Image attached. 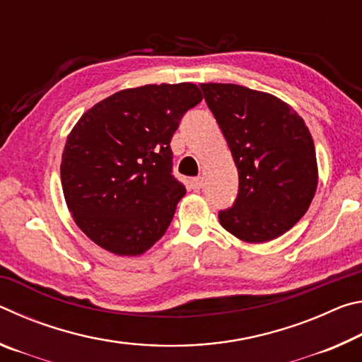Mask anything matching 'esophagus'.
Segmentation results:
<instances>
[{
    "label": "esophagus",
    "instance_id": "esophagus-1",
    "mask_svg": "<svg viewBox=\"0 0 362 362\" xmlns=\"http://www.w3.org/2000/svg\"><path fill=\"white\" fill-rule=\"evenodd\" d=\"M189 187H192L193 192H199V189L203 188V180H201V177H198V179H193L192 183H189Z\"/></svg>",
    "mask_w": 362,
    "mask_h": 362
}]
</instances>
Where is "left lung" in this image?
Returning <instances> with one entry per match:
<instances>
[{
	"mask_svg": "<svg viewBox=\"0 0 362 362\" xmlns=\"http://www.w3.org/2000/svg\"><path fill=\"white\" fill-rule=\"evenodd\" d=\"M240 175L238 196L220 225L246 243L284 235L305 216L317 187L308 127L272 94L238 84H199Z\"/></svg>",
	"mask_w": 362,
	"mask_h": 362,
	"instance_id": "obj_1",
	"label": "left lung"
}]
</instances>
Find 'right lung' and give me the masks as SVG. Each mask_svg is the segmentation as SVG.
<instances>
[{"instance_id": "add662e5", "label": "right lung", "mask_w": 362, "mask_h": 362, "mask_svg": "<svg viewBox=\"0 0 362 362\" xmlns=\"http://www.w3.org/2000/svg\"><path fill=\"white\" fill-rule=\"evenodd\" d=\"M203 100L198 86L124 89L88 110L66 139L60 177L76 225L116 255L148 250L187 193L173 174L170 139Z\"/></svg>"}]
</instances>
